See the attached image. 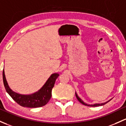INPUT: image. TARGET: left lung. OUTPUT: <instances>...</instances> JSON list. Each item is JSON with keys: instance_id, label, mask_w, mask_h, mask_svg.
<instances>
[{"instance_id": "obj_1", "label": "left lung", "mask_w": 126, "mask_h": 126, "mask_svg": "<svg viewBox=\"0 0 126 126\" xmlns=\"http://www.w3.org/2000/svg\"><path fill=\"white\" fill-rule=\"evenodd\" d=\"M75 96H76V97H77V100H79V101H80V103H81V104H84V105H85V106H92V107L100 106H103V105H104V104H106V103H108V102H109V101H110V100L109 101H107V102H105V103H101V104H98H98H97V103H96V104H86V103H84V102L83 101V100H82L79 97V96H78V95L77 94L76 92H75Z\"/></svg>"}]
</instances>
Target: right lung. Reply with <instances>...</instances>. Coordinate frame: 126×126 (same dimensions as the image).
I'll use <instances>...</instances> for the list:
<instances>
[{"label": "right lung", "mask_w": 126, "mask_h": 126, "mask_svg": "<svg viewBox=\"0 0 126 126\" xmlns=\"http://www.w3.org/2000/svg\"><path fill=\"white\" fill-rule=\"evenodd\" d=\"M59 76V74H52L40 89L32 94L23 95L16 93L11 89L6 80L4 69L3 71V84L7 93L21 106L31 108L42 107L48 103L52 96V89L55 80Z\"/></svg>", "instance_id": "right-lung-1"}]
</instances>
